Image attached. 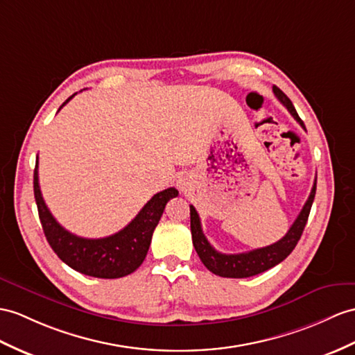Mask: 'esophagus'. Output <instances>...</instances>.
Masks as SVG:
<instances>
[{
  "instance_id": "obj_1",
  "label": "esophagus",
  "mask_w": 355,
  "mask_h": 355,
  "mask_svg": "<svg viewBox=\"0 0 355 355\" xmlns=\"http://www.w3.org/2000/svg\"><path fill=\"white\" fill-rule=\"evenodd\" d=\"M182 185H184V184H182Z\"/></svg>"
}]
</instances>
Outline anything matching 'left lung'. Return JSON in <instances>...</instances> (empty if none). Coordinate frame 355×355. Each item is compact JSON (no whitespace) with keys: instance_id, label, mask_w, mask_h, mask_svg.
Wrapping results in <instances>:
<instances>
[{"instance_id":"left-lung-1","label":"left lung","mask_w":355,"mask_h":355,"mask_svg":"<svg viewBox=\"0 0 355 355\" xmlns=\"http://www.w3.org/2000/svg\"><path fill=\"white\" fill-rule=\"evenodd\" d=\"M272 92L275 94V98H277L283 105L288 108V111L293 116V119H295L297 122L306 129L302 120L297 114L295 107L292 105V102L286 94H284L277 85H274ZM315 194H316V180L313 184L312 191H310L307 202L304 203V206H302L297 220L293 221L286 235H284L280 241L268 247L256 248V250H252V252L238 253V254L220 253L209 244V241H207L206 236L203 235L200 217H198L196 207L191 205L189 206V215H191V235H193V245L196 248L198 257H200L203 265L211 272L220 275V277H229V279L252 277V275L261 274L266 270H270V268L279 265L292 253V250L298 244V241L302 235V230L306 227L310 209H312Z\"/></svg>"}]
</instances>
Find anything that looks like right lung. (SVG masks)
I'll list each match as a JSON object with an SVG mask.
<instances>
[{
	"label": "right lung",
	"instance_id": "right-lung-1",
	"mask_svg": "<svg viewBox=\"0 0 355 355\" xmlns=\"http://www.w3.org/2000/svg\"><path fill=\"white\" fill-rule=\"evenodd\" d=\"M73 96L75 94L66 99L60 108H63ZM37 164L39 158L34 168V198L43 233L55 254L75 271L92 277L120 279L134 272L148 254L153 230L158 226L164 207L170 198L179 194L178 189L167 188L155 194L137 217L114 235L99 239L81 238L60 226L49 212L40 193Z\"/></svg>",
	"mask_w": 355,
	"mask_h": 355
}]
</instances>
